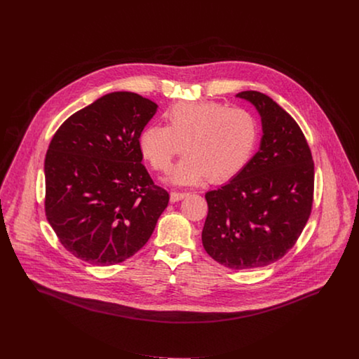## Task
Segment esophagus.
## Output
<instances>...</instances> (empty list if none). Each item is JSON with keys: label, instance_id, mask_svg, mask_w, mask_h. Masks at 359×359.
<instances>
[{"label": "esophagus", "instance_id": "1", "mask_svg": "<svg viewBox=\"0 0 359 359\" xmlns=\"http://www.w3.org/2000/svg\"><path fill=\"white\" fill-rule=\"evenodd\" d=\"M186 196H189V192H176V191H172V192H170V202H179V201L184 199Z\"/></svg>", "mask_w": 359, "mask_h": 359}]
</instances>
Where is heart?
<instances>
[{
  "instance_id": "b5f03b06",
  "label": "heart",
  "mask_w": 359,
  "mask_h": 359,
  "mask_svg": "<svg viewBox=\"0 0 359 359\" xmlns=\"http://www.w3.org/2000/svg\"><path fill=\"white\" fill-rule=\"evenodd\" d=\"M167 126L149 125L138 147L151 168L167 172L172 160L187 154L170 173L176 184H196L206 177L224 183L237 176L252 158L260 126L251 111L202 100L177 103L164 114Z\"/></svg>"
}]
</instances>
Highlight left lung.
<instances>
[{"instance_id": "1", "label": "left lung", "mask_w": 359, "mask_h": 359, "mask_svg": "<svg viewBox=\"0 0 359 359\" xmlns=\"http://www.w3.org/2000/svg\"><path fill=\"white\" fill-rule=\"evenodd\" d=\"M236 97L255 106L263 135L247 167L206 192L202 243L219 264L247 270L269 266L293 248L312 211L315 164L304 133L271 97L256 90Z\"/></svg>"}]
</instances>
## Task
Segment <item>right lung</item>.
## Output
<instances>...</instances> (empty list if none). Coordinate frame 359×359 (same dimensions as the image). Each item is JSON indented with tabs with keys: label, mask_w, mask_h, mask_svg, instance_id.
Here are the masks:
<instances>
[{
	"label": "right lung",
	"mask_w": 359,
	"mask_h": 359,
	"mask_svg": "<svg viewBox=\"0 0 359 359\" xmlns=\"http://www.w3.org/2000/svg\"><path fill=\"white\" fill-rule=\"evenodd\" d=\"M157 107L112 92L69 116L50 142L46 217L65 248L86 263L116 264L138 252L168 206L138 147Z\"/></svg>",
	"instance_id": "add662e5"
}]
</instances>
